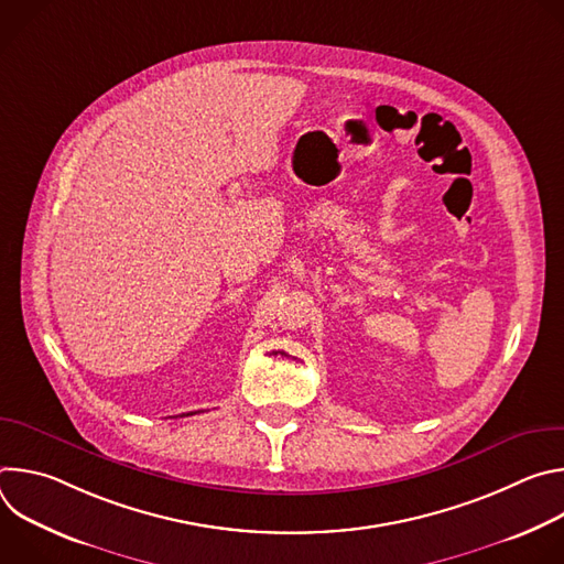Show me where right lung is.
Listing matches in <instances>:
<instances>
[{
  "label": "right lung",
  "mask_w": 564,
  "mask_h": 564,
  "mask_svg": "<svg viewBox=\"0 0 564 564\" xmlns=\"http://www.w3.org/2000/svg\"><path fill=\"white\" fill-rule=\"evenodd\" d=\"M187 415H196V413H187Z\"/></svg>",
  "instance_id": "add662e5"
}]
</instances>
